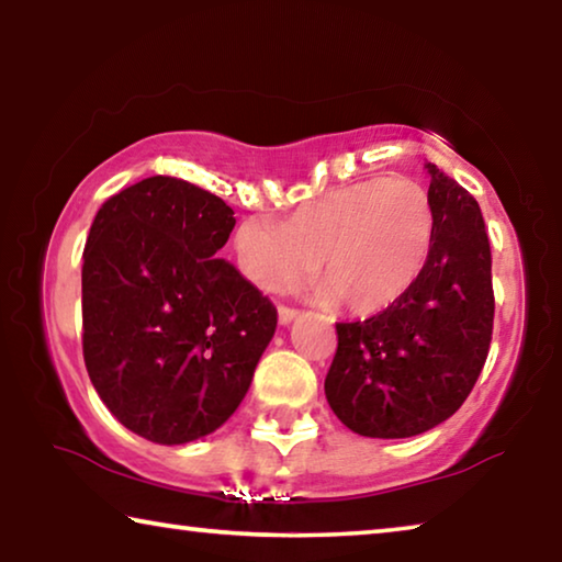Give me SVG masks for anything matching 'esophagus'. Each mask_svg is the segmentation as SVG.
I'll use <instances>...</instances> for the list:
<instances>
[{
    "instance_id": "obj_1",
    "label": "esophagus",
    "mask_w": 562,
    "mask_h": 562,
    "mask_svg": "<svg viewBox=\"0 0 562 562\" xmlns=\"http://www.w3.org/2000/svg\"><path fill=\"white\" fill-rule=\"evenodd\" d=\"M300 317V310H294V307H280V325H290V322H294Z\"/></svg>"
}]
</instances>
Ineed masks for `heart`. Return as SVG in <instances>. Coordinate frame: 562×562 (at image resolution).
Instances as JSON below:
<instances>
[{"instance_id": "heart-1", "label": "heart", "mask_w": 562, "mask_h": 562, "mask_svg": "<svg viewBox=\"0 0 562 562\" xmlns=\"http://www.w3.org/2000/svg\"><path fill=\"white\" fill-rule=\"evenodd\" d=\"M434 207L412 178L359 180L302 203L288 221L245 217L237 268L260 290H282L315 268L319 294L372 315L412 288L434 245Z\"/></svg>"}]
</instances>
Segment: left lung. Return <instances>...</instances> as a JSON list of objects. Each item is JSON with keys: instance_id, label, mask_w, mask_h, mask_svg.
Masks as SVG:
<instances>
[{"instance_id": "8db88e82", "label": "left lung", "mask_w": 562, "mask_h": 562, "mask_svg": "<svg viewBox=\"0 0 562 562\" xmlns=\"http://www.w3.org/2000/svg\"><path fill=\"white\" fill-rule=\"evenodd\" d=\"M434 245L422 274L364 322H339L325 394L341 424L372 439H406L459 412L493 335L491 243L469 190L426 164Z\"/></svg>"}]
</instances>
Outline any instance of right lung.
<instances>
[{
    "instance_id": "1",
    "label": "right lung",
    "mask_w": 562,
    "mask_h": 562,
    "mask_svg": "<svg viewBox=\"0 0 562 562\" xmlns=\"http://www.w3.org/2000/svg\"><path fill=\"white\" fill-rule=\"evenodd\" d=\"M233 207L154 176L99 207L81 268L83 361L109 412L154 443L213 434L250 389L278 310L217 258Z\"/></svg>"
}]
</instances>
